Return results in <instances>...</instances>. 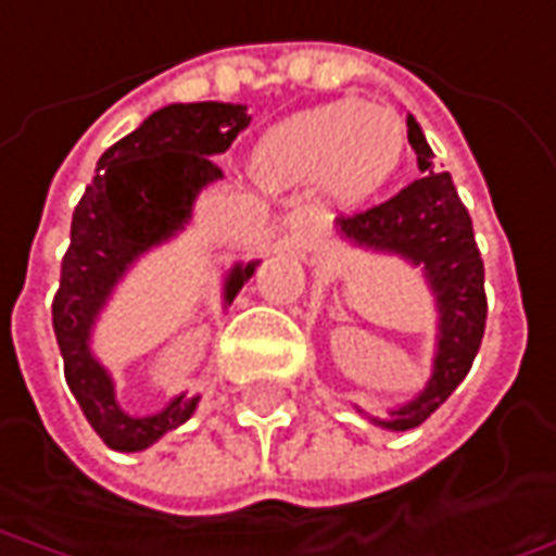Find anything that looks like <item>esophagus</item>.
Here are the masks:
<instances>
[{
	"instance_id": "obj_1",
	"label": "esophagus",
	"mask_w": 556,
	"mask_h": 556,
	"mask_svg": "<svg viewBox=\"0 0 556 556\" xmlns=\"http://www.w3.org/2000/svg\"><path fill=\"white\" fill-rule=\"evenodd\" d=\"M308 235H312V211H305V207H296V211H290L285 217V244L287 248H293V251H300L308 244Z\"/></svg>"
}]
</instances>
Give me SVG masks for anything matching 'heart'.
<instances>
[{"label":"heart","mask_w":556,"mask_h":556,"mask_svg":"<svg viewBox=\"0 0 556 556\" xmlns=\"http://www.w3.org/2000/svg\"><path fill=\"white\" fill-rule=\"evenodd\" d=\"M404 122L394 110L337 100L278 122L253 149L266 182H327L330 195L357 207L370 201L404 162Z\"/></svg>","instance_id":"b5f03b06"}]
</instances>
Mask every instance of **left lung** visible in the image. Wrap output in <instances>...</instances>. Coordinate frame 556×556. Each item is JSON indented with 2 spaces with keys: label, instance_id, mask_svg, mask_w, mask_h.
Listing matches in <instances>:
<instances>
[{
  "label": "left lung",
  "instance_id": "left-lung-1",
  "mask_svg": "<svg viewBox=\"0 0 556 556\" xmlns=\"http://www.w3.org/2000/svg\"><path fill=\"white\" fill-rule=\"evenodd\" d=\"M407 137L422 177L404 186L394 199L333 223V235L342 244L364 253L397 256L422 271L434 296L438 333L426 389L404 404L389 407V416H370L355 407L386 431L422 426L459 389L475 364L486 327L483 260L475 244L471 217L453 186V177L434 165V152L413 115H407Z\"/></svg>",
  "mask_w": 556,
  "mask_h": 556
}]
</instances>
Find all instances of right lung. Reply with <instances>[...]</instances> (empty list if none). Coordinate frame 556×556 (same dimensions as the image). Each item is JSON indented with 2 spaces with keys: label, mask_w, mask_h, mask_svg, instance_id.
Returning a JSON list of instances; mask_svg holds the SVG:
<instances>
[{
  "label": "right lung",
  "mask_w": 556,
  "mask_h": 556,
  "mask_svg": "<svg viewBox=\"0 0 556 556\" xmlns=\"http://www.w3.org/2000/svg\"><path fill=\"white\" fill-rule=\"evenodd\" d=\"M251 125L244 103H170L143 118L106 149L94 180L78 201L61 290L51 305L66 386L100 441L118 453H140L189 422L201 394H174L149 416H130L115 397L113 374L91 349L94 327L140 256L174 241L192 223L199 195L223 180L211 159ZM260 260H238L223 278V308L253 278Z\"/></svg>",
  "instance_id": "1"
}]
</instances>
